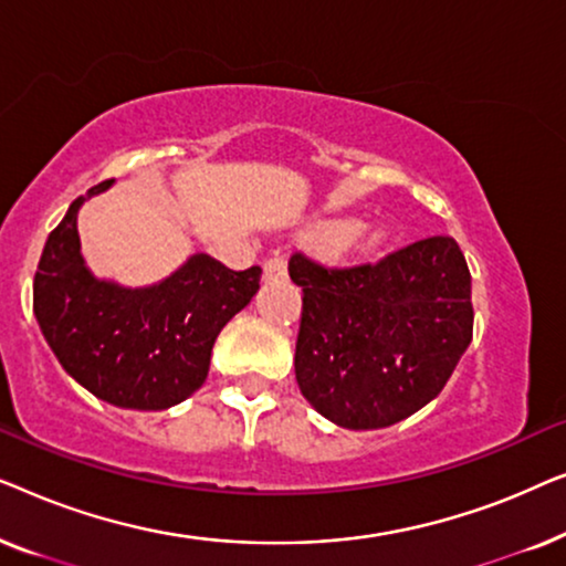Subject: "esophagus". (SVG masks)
I'll use <instances>...</instances> for the list:
<instances>
[{
	"label": "esophagus",
	"mask_w": 566,
	"mask_h": 566,
	"mask_svg": "<svg viewBox=\"0 0 566 566\" xmlns=\"http://www.w3.org/2000/svg\"><path fill=\"white\" fill-rule=\"evenodd\" d=\"M262 270H265V277H285V273H289V265H285L283 258H270V260H265Z\"/></svg>",
	"instance_id": "1"
}]
</instances>
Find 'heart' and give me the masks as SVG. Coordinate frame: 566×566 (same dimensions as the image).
Masks as SVG:
<instances>
[{
	"label": "heart",
	"instance_id": "b5f03b06",
	"mask_svg": "<svg viewBox=\"0 0 566 566\" xmlns=\"http://www.w3.org/2000/svg\"><path fill=\"white\" fill-rule=\"evenodd\" d=\"M319 237L339 254H368L384 244L386 229L378 223H360L353 219H329L319 223Z\"/></svg>",
	"mask_w": 566,
	"mask_h": 566
}]
</instances>
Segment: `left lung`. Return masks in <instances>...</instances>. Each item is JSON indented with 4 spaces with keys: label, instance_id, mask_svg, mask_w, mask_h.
<instances>
[{
    "label": "left lung",
    "instance_id": "left-lung-1",
    "mask_svg": "<svg viewBox=\"0 0 566 566\" xmlns=\"http://www.w3.org/2000/svg\"><path fill=\"white\" fill-rule=\"evenodd\" d=\"M304 291L296 381L308 405L347 430H378L443 391L474 329L471 273L453 237H428L355 268L296 252Z\"/></svg>",
    "mask_w": 566,
    "mask_h": 566
}]
</instances>
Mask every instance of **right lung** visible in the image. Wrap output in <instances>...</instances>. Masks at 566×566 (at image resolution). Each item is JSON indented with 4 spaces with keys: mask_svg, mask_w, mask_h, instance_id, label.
Returning <instances> with one entry per match:
<instances>
[{
    "mask_svg": "<svg viewBox=\"0 0 566 566\" xmlns=\"http://www.w3.org/2000/svg\"><path fill=\"white\" fill-rule=\"evenodd\" d=\"M105 180L69 206L49 234L33 281V314L76 384L123 409H169L203 386L211 350L231 316L260 291L262 270L223 268L190 254L165 281L128 289L92 275L76 216Z\"/></svg>",
    "mask_w": 566,
    "mask_h": 566,
    "instance_id": "1",
    "label": "right lung"
}]
</instances>
